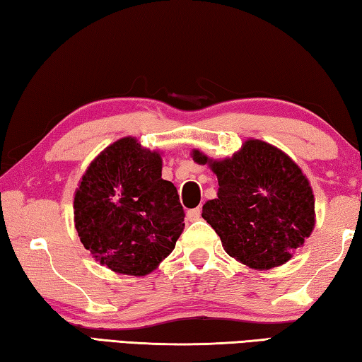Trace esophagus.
<instances>
[{
  "label": "esophagus",
  "instance_id": "34e87169",
  "mask_svg": "<svg viewBox=\"0 0 362 362\" xmlns=\"http://www.w3.org/2000/svg\"><path fill=\"white\" fill-rule=\"evenodd\" d=\"M201 217V207H194V209H189L187 212V218L189 222H194V220H199Z\"/></svg>",
  "mask_w": 362,
  "mask_h": 362
}]
</instances>
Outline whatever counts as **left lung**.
I'll return each mask as SVG.
<instances>
[{"mask_svg": "<svg viewBox=\"0 0 362 362\" xmlns=\"http://www.w3.org/2000/svg\"><path fill=\"white\" fill-rule=\"evenodd\" d=\"M218 180L217 198L203 206V218L220 236L225 252L252 269L289 262L316 223L310 180L283 150L247 139L223 159L193 150Z\"/></svg>", "mask_w": 362, "mask_h": 362, "instance_id": "obj_1", "label": "left lung"}]
</instances>
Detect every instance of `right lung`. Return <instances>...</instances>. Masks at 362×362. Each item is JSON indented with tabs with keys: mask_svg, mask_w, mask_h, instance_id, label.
I'll return each mask as SVG.
<instances>
[{
	"mask_svg": "<svg viewBox=\"0 0 362 362\" xmlns=\"http://www.w3.org/2000/svg\"><path fill=\"white\" fill-rule=\"evenodd\" d=\"M161 170V151L122 137L100 151L79 180L73 199L78 236L93 259L115 273H151L182 235L185 212Z\"/></svg>",
	"mask_w": 362,
	"mask_h": 362,
	"instance_id": "add662e5",
	"label": "right lung"
}]
</instances>
